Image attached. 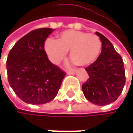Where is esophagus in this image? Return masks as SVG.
I'll return each instance as SVG.
<instances>
[{"label":"esophagus","instance_id":"esophagus-1","mask_svg":"<svg viewBox=\"0 0 133 133\" xmlns=\"http://www.w3.org/2000/svg\"><path fill=\"white\" fill-rule=\"evenodd\" d=\"M76 72V70L75 69H71V70H68L67 71V74L68 75H75Z\"/></svg>","mask_w":133,"mask_h":133}]
</instances>
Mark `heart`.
<instances>
[{"mask_svg": "<svg viewBox=\"0 0 133 133\" xmlns=\"http://www.w3.org/2000/svg\"><path fill=\"white\" fill-rule=\"evenodd\" d=\"M44 51L49 60L59 64L70 49V57L78 65L85 66L94 63L102 51V41L95 34L68 30L58 35V40L48 38L44 42Z\"/></svg>", "mask_w": 133, "mask_h": 133, "instance_id": "obj_1", "label": "heart"}]
</instances>
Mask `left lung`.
I'll list each match as a JSON object with an SVG mask.
<instances>
[{"label":"left lung","mask_w":133,"mask_h":133,"mask_svg":"<svg viewBox=\"0 0 133 133\" xmlns=\"http://www.w3.org/2000/svg\"><path fill=\"white\" fill-rule=\"evenodd\" d=\"M102 48L98 59L85 68L89 78L82 86L85 97L97 105L115 102L125 83V68L122 57L112 44L103 35L96 32Z\"/></svg>","instance_id":"left-lung-1"}]
</instances>
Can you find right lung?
<instances>
[{"label":"right lung","instance_id":"add662e5","mask_svg":"<svg viewBox=\"0 0 133 133\" xmlns=\"http://www.w3.org/2000/svg\"><path fill=\"white\" fill-rule=\"evenodd\" d=\"M55 30H34L22 37L10 51L7 60L8 78L14 92L23 102L41 105L57 95L65 72L47 57L44 41Z\"/></svg>","mask_w":133,"mask_h":133}]
</instances>
